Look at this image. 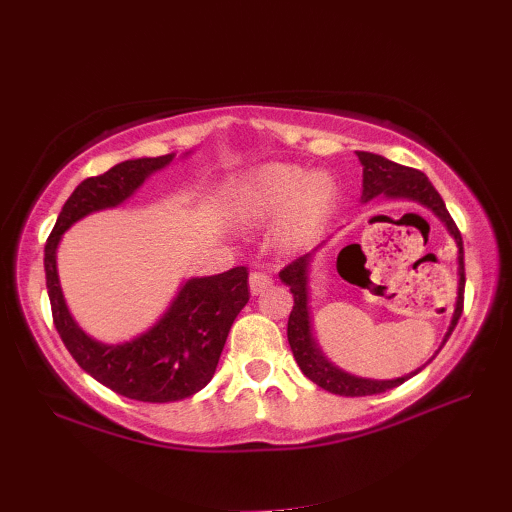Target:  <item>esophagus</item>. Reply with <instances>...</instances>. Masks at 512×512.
<instances>
[{
	"mask_svg": "<svg viewBox=\"0 0 512 512\" xmlns=\"http://www.w3.org/2000/svg\"><path fill=\"white\" fill-rule=\"evenodd\" d=\"M269 285H272V276H269V274H265V272L249 274V289H252L254 296L263 294Z\"/></svg>",
	"mask_w": 512,
	"mask_h": 512,
	"instance_id": "esophagus-1",
	"label": "esophagus"
}]
</instances>
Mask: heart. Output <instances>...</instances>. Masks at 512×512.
<instances>
[{"mask_svg": "<svg viewBox=\"0 0 512 512\" xmlns=\"http://www.w3.org/2000/svg\"><path fill=\"white\" fill-rule=\"evenodd\" d=\"M334 200L336 182L327 173L307 176L301 167L276 162L243 173L234 185V214L243 223H258L283 211L276 236L285 247L310 240Z\"/></svg>", "mask_w": 512, "mask_h": 512, "instance_id": "obj_1", "label": "heart"}]
</instances>
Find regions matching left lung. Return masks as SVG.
Instances as JSON below:
<instances>
[{
  "label": "left lung",
  "mask_w": 512,
  "mask_h": 512,
  "mask_svg": "<svg viewBox=\"0 0 512 512\" xmlns=\"http://www.w3.org/2000/svg\"><path fill=\"white\" fill-rule=\"evenodd\" d=\"M356 156H359L363 165V202H368L376 196L419 202V205L435 211V216H439L441 223L448 227L450 236L457 240L459 292H457L455 314H452L448 334L446 339H443V343H446L452 330H455L461 312H464L466 272H464V240H461V231L457 229L455 220L450 218L446 202H443V198L439 196V191L432 187V182L428 180L426 173L397 165V162L368 151H356ZM310 260H312V254L298 256L296 260H292V263L285 265L281 269V274H278L294 296V307L292 312H289V321H287V341H289V347H292L298 368L303 370L307 379L314 381L316 385H321V388L327 392L341 394V397H370V394H381L385 390L397 388V385L406 383L410 376L419 374L423 368H426V365H423V368H419L417 372H410L408 376H399V379H392V381H376V379H361V376L347 374L336 368L334 363L327 361L323 352L318 350V345L312 336V318H310V307H307V269H310ZM432 359H435V356H432Z\"/></svg>",
  "instance_id": "left-lung-1"
}]
</instances>
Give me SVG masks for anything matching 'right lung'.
<instances>
[{
	"instance_id": "obj_1",
	"label": "right lung",
	"mask_w": 512,
	"mask_h": 512,
	"mask_svg": "<svg viewBox=\"0 0 512 512\" xmlns=\"http://www.w3.org/2000/svg\"><path fill=\"white\" fill-rule=\"evenodd\" d=\"M173 153L124 160L102 176L82 180L57 216L44 247L46 289L55 330L84 372L127 399L169 403L205 388L216 372L231 323L249 301L247 267L218 276L191 278L180 287L165 316L138 339L104 345L84 334L64 303L55 252L66 229L93 211L127 200L153 171L167 167Z\"/></svg>"
}]
</instances>
